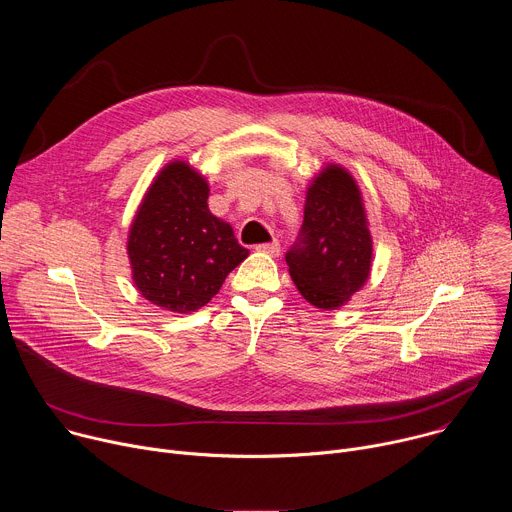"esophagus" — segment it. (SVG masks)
I'll list each match as a JSON object with an SVG mask.
<instances>
[{
	"instance_id": "esophagus-1",
	"label": "esophagus",
	"mask_w": 512,
	"mask_h": 512,
	"mask_svg": "<svg viewBox=\"0 0 512 512\" xmlns=\"http://www.w3.org/2000/svg\"><path fill=\"white\" fill-rule=\"evenodd\" d=\"M255 251H259V253H267V255H279V243H277V241L261 243V245H255Z\"/></svg>"
}]
</instances>
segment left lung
Here are the masks:
<instances>
[{"instance_id":"1","label":"left lung","mask_w":512,"mask_h":512,"mask_svg":"<svg viewBox=\"0 0 512 512\" xmlns=\"http://www.w3.org/2000/svg\"><path fill=\"white\" fill-rule=\"evenodd\" d=\"M289 275L316 308L338 310L367 283L373 237L356 180L328 164L306 192L298 243L285 253Z\"/></svg>"}]
</instances>
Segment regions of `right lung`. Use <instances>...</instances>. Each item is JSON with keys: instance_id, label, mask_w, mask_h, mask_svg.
I'll return each mask as SVG.
<instances>
[{"instance_id": "right-lung-1", "label": "right lung", "mask_w": 512, "mask_h": 512, "mask_svg": "<svg viewBox=\"0 0 512 512\" xmlns=\"http://www.w3.org/2000/svg\"><path fill=\"white\" fill-rule=\"evenodd\" d=\"M208 182L188 162L166 164L145 192L127 235L139 294L176 314L196 312L221 289L249 249L208 210Z\"/></svg>"}]
</instances>
